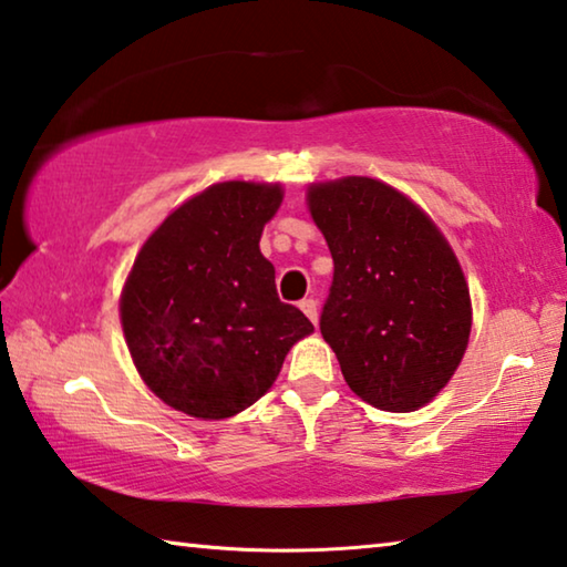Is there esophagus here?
Returning <instances> with one entry per match:
<instances>
[{
	"mask_svg": "<svg viewBox=\"0 0 567 567\" xmlns=\"http://www.w3.org/2000/svg\"><path fill=\"white\" fill-rule=\"evenodd\" d=\"M300 310L307 315V318H310V322L312 324H318V320H320V307H318V300H302L300 302Z\"/></svg>",
	"mask_w": 567,
	"mask_h": 567,
	"instance_id": "esophagus-1",
	"label": "esophagus"
}]
</instances>
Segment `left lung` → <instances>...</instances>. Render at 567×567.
Returning a JSON list of instances; mask_svg holds the SVG:
<instances>
[{"label":"left lung","mask_w":567,"mask_h":567,"mask_svg":"<svg viewBox=\"0 0 567 567\" xmlns=\"http://www.w3.org/2000/svg\"><path fill=\"white\" fill-rule=\"evenodd\" d=\"M305 199L334 262L320 330L344 382L378 410L425 408L473 328L455 249L425 209L375 177L312 182Z\"/></svg>","instance_id":"8db88e82"}]
</instances>
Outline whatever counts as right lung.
Listing matches in <instances>:
<instances>
[{
  "instance_id": "add662e5",
  "label": "right lung",
  "mask_w": 567,
  "mask_h": 567,
  "mask_svg": "<svg viewBox=\"0 0 567 567\" xmlns=\"http://www.w3.org/2000/svg\"><path fill=\"white\" fill-rule=\"evenodd\" d=\"M280 182L227 179L162 219L120 295L134 368L165 405L197 420H227L275 385L312 322L280 302L275 267L260 252Z\"/></svg>"
}]
</instances>
